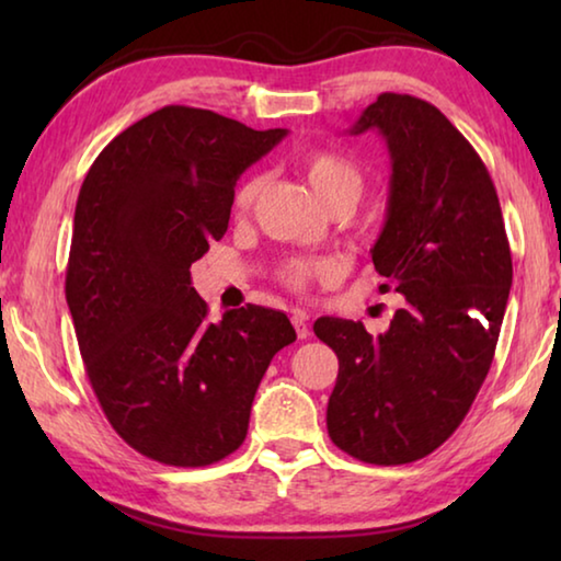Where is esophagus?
Listing matches in <instances>:
<instances>
[{"instance_id":"1","label":"esophagus","mask_w":561,"mask_h":561,"mask_svg":"<svg viewBox=\"0 0 561 561\" xmlns=\"http://www.w3.org/2000/svg\"><path fill=\"white\" fill-rule=\"evenodd\" d=\"M291 324H294V329H297V336H299V339H307V336L311 334L307 311H294V317H291Z\"/></svg>"}]
</instances>
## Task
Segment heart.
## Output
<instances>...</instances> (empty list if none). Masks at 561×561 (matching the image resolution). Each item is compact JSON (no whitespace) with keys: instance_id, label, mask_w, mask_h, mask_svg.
<instances>
[{"instance_id":"b5f03b06","label":"heart","mask_w":561,"mask_h":561,"mask_svg":"<svg viewBox=\"0 0 561 561\" xmlns=\"http://www.w3.org/2000/svg\"><path fill=\"white\" fill-rule=\"evenodd\" d=\"M301 173L309 187L314 190L317 201L329 207L334 203H348L351 207L364 193V170L354 160L336 150H311L301 158ZM260 195V178H247L234 193V213H247ZM329 264L311 260H291L282 267V279L294 289L307 287L311 279L329 274Z\"/></svg>"}]
</instances>
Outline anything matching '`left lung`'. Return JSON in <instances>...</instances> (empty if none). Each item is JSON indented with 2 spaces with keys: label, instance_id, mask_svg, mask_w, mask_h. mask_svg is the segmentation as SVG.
<instances>
[{
  "label": "left lung",
  "instance_id": "1",
  "mask_svg": "<svg viewBox=\"0 0 561 561\" xmlns=\"http://www.w3.org/2000/svg\"><path fill=\"white\" fill-rule=\"evenodd\" d=\"M378 130L391 156L376 272L405 297L386 334L321 317L336 351L327 428L336 448L371 465L431 455L468 415L495 356L512 287V254L485 163L462 133L408 93H381L351 126Z\"/></svg>",
  "mask_w": 561,
  "mask_h": 561
}]
</instances>
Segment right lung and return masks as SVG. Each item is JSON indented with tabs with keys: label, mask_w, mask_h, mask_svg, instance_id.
Wrapping results in <instances>:
<instances>
[{
	"label": "right lung",
	"mask_w": 561,
	"mask_h": 561,
	"mask_svg": "<svg viewBox=\"0 0 561 561\" xmlns=\"http://www.w3.org/2000/svg\"><path fill=\"white\" fill-rule=\"evenodd\" d=\"M284 136L165 106L118 133L83 180L66 304L103 413L150 460L205 468L240 448L270 360L297 339L284 311L257 304L213 324L190 284L227 232L237 180Z\"/></svg>",
	"instance_id": "add662e5"
}]
</instances>
